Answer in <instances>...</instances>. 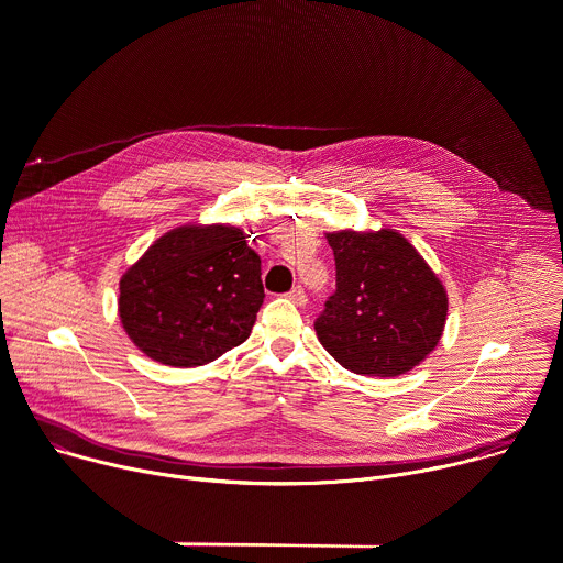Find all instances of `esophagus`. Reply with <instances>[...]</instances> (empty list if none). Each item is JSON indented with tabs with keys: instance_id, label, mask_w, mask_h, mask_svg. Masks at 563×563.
Segmentation results:
<instances>
[{
	"instance_id": "34e87169",
	"label": "esophagus",
	"mask_w": 563,
	"mask_h": 563,
	"mask_svg": "<svg viewBox=\"0 0 563 563\" xmlns=\"http://www.w3.org/2000/svg\"><path fill=\"white\" fill-rule=\"evenodd\" d=\"M287 298H289L294 305H298V308H302V305L308 302V294H305V289H302L300 285H296V287L287 294Z\"/></svg>"
}]
</instances>
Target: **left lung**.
<instances>
[{
    "mask_svg": "<svg viewBox=\"0 0 563 563\" xmlns=\"http://www.w3.org/2000/svg\"><path fill=\"white\" fill-rule=\"evenodd\" d=\"M336 289L314 321L334 360L356 375L397 377L438 345L446 291L416 246L390 229L328 233Z\"/></svg>",
    "mask_w": 563,
    "mask_h": 563,
    "instance_id": "8db88e82",
    "label": "left lung"
}]
</instances>
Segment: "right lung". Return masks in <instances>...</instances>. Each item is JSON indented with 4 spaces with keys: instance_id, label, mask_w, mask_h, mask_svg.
<instances>
[{
    "instance_id": "add662e5",
    "label": "right lung",
    "mask_w": 563,
    "mask_h": 563,
    "mask_svg": "<svg viewBox=\"0 0 563 563\" xmlns=\"http://www.w3.org/2000/svg\"><path fill=\"white\" fill-rule=\"evenodd\" d=\"M263 300L261 255L240 229L179 227L125 272L119 314L150 360L192 368L244 343Z\"/></svg>"
}]
</instances>
